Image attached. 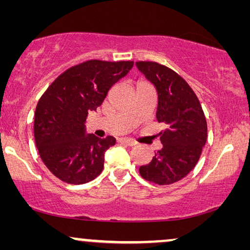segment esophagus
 <instances>
[{
    "label": "esophagus",
    "instance_id": "esophagus-1",
    "mask_svg": "<svg viewBox=\"0 0 250 250\" xmlns=\"http://www.w3.org/2000/svg\"><path fill=\"white\" fill-rule=\"evenodd\" d=\"M119 142L124 143V145L128 146H133L136 145L135 141H133V140H129V139H121V140H119Z\"/></svg>",
    "mask_w": 250,
    "mask_h": 250
}]
</instances>
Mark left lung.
Masks as SVG:
<instances>
[{"instance_id":"left-lung-1","label":"left lung","mask_w":250,"mask_h":250,"mask_svg":"<svg viewBox=\"0 0 250 250\" xmlns=\"http://www.w3.org/2000/svg\"><path fill=\"white\" fill-rule=\"evenodd\" d=\"M136 67L156 87L157 121L167 128L160 133L163 148L140 174L150 182L167 186L186 177L197 165L207 140V123L197 95L170 68L150 61Z\"/></svg>"}]
</instances>
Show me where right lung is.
Here are the masks:
<instances>
[{
  "mask_svg": "<svg viewBox=\"0 0 250 250\" xmlns=\"http://www.w3.org/2000/svg\"><path fill=\"white\" fill-rule=\"evenodd\" d=\"M133 61L88 60L61 74L40 99L34 135L43 163L63 182L84 184L104 169V153L114 136L86 132V117L95 111L114 84L133 68Z\"/></svg>",
  "mask_w": 250,
  "mask_h": 250,
  "instance_id": "add662e5",
  "label": "right lung"
}]
</instances>
